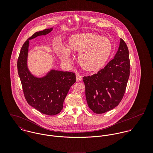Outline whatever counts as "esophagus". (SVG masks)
Instances as JSON below:
<instances>
[{"label":"esophagus","mask_w":153,"mask_h":153,"mask_svg":"<svg viewBox=\"0 0 153 153\" xmlns=\"http://www.w3.org/2000/svg\"><path fill=\"white\" fill-rule=\"evenodd\" d=\"M76 81L77 82H79V81H81L82 79V76L79 74H77L76 75Z\"/></svg>","instance_id":"obj_1"}]
</instances>
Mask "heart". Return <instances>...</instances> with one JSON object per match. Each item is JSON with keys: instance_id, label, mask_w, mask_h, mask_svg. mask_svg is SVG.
<instances>
[{"instance_id": "1", "label": "heart", "mask_w": 153, "mask_h": 153, "mask_svg": "<svg viewBox=\"0 0 153 153\" xmlns=\"http://www.w3.org/2000/svg\"><path fill=\"white\" fill-rule=\"evenodd\" d=\"M56 53L65 62L71 60V51H79L80 65L88 71H95L105 64L112 53V44L107 38L83 33L72 35L69 38L68 47L63 45L56 46Z\"/></svg>"}]
</instances>
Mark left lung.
Returning a JSON list of instances; mask_svg holds the SVG:
<instances>
[{"mask_svg":"<svg viewBox=\"0 0 153 153\" xmlns=\"http://www.w3.org/2000/svg\"><path fill=\"white\" fill-rule=\"evenodd\" d=\"M130 72L128 49L120 39L114 58L104 68L83 78L89 108L96 114H102L116 107L126 92Z\"/></svg>","mask_w":153,"mask_h":153,"instance_id":"left-lung-1","label":"left lung"}]
</instances>
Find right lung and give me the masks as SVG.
<instances>
[{
	"mask_svg": "<svg viewBox=\"0 0 153 153\" xmlns=\"http://www.w3.org/2000/svg\"><path fill=\"white\" fill-rule=\"evenodd\" d=\"M53 27L35 33L23 44L18 59V71L25 99L41 113L55 115L63 108L71 87L76 82L75 73L51 69L43 77L34 76L27 67L29 40L50 33Z\"/></svg>",
	"mask_w": 153,
	"mask_h": 153,
	"instance_id": "1",
	"label": "right lung"
}]
</instances>
